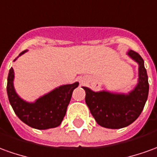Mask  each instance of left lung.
<instances>
[{"label": "left lung", "mask_w": 157, "mask_h": 157, "mask_svg": "<svg viewBox=\"0 0 157 157\" xmlns=\"http://www.w3.org/2000/svg\"><path fill=\"white\" fill-rule=\"evenodd\" d=\"M128 56L139 63V83L128 94H111L106 91L94 92L82 86L86 92L85 101L90 112L101 127L118 129L132 123L140 117L149 94V82L144 59L132 50Z\"/></svg>", "instance_id": "8db88e82"}]
</instances>
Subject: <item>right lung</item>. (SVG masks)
Instances as JSON below:
<instances>
[{
    "mask_svg": "<svg viewBox=\"0 0 157 157\" xmlns=\"http://www.w3.org/2000/svg\"><path fill=\"white\" fill-rule=\"evenodd\" d=\"M26 51L20 52L19 56ZM13 78V69L11 68L7 76L6 92L10 104L17 117L29 127L40 130L59 126L66 114L72 93L78 86V82L59 86L38 98L35 103H28L16 94Z\"/></svg>",
    "mask_w": 157,
    "mask_h": 157,
    "instance_id": "add662e5",
    "label": "right lung"
}]
</instances>
